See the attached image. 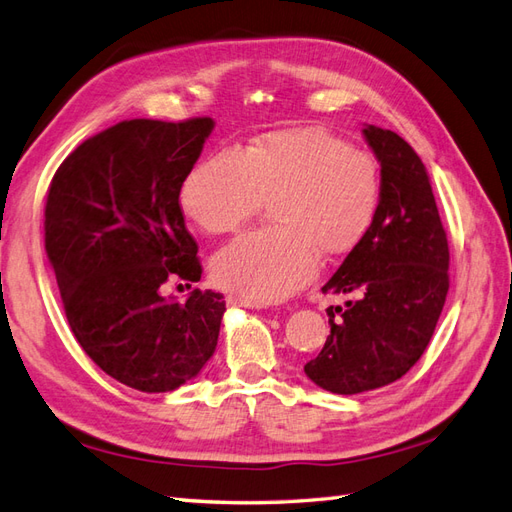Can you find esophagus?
Listing matches in <instances>:
<instances>
[{"mask_svg": "<svg viewBox=\"0 0 512 512\" xmlns=\"http://www.w3.org/2000/svg\"><path fill=\"white\" fill-rule=\"evenodd\" d=\"M229 303L231 305H242V307H248V309H264V305H261V303H255V300H246V298L235 296V294L229 296Z\"/></svg>", "mask_w": 512, "mask_h": 512, "instance_id": "esophagus-1", "label": "esophagus"}]
</instances>
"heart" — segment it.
I'll list each match as a JSON object with an SVG mask.
<instances>
[{"label":"heart","mask_w":512,"mask_h":512,"mask_svg":"<svg viewBox=\"0 0 512 512\" xmlns=\"http://www.w3.org/2000/svg\"><path fill=\"white\" fill-rule=\"evenodd\" d=\"M272 201L277 225L242 235L214 257L220 287L274 303L316 277L320 253L346 255L370 233L381 205L374 157L326 129L270 131L246 151L222 147L181 183V209L209 233L238 231Z\"/></svg>","instance_id":"b5f03b06"}]
</instances>
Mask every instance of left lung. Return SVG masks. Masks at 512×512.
Masks as SVG:
<instances>
[{
  "label": "left lung",
  "mask_w": 512,
  "mask_h": 512,
  "mask_svg": "<svg viewBox=\"0 0 512 512\" xmlns=\"http://www.w3.org/2000/svg\"><path fill=\"white\" fill-rule=\"evenodd\" d=\"M381 162V205L365 240L322 287L357 294L329 313L331 335L305 374L352 396L398 381L424 355L450 287V251L426 166L389 129L365 125ZM338 318H334V313Z\"/></svg>",
  "instance_id": "1"
}]
</instances>
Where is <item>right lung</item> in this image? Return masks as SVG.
<instances>
[{"mask_svg":"<svg viewBox=\"0 0 512 512\" xmlns=\"http://www.w3.org/2000/svg\"><path fill=\"white\" fill-rule=\"evenodd\" d=\"M209 116L134 119L84 140L47 192L45 251L77 342L116 381L147 393L188 383L214 355L222 294L166 298L201 279L179 205L181 183L212 134Z\"/></svg>","mask_w":512,"mask_h":512,"instance_id":"obj_1","label":"right lung"}]
</instances>
